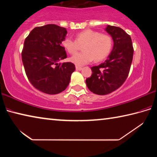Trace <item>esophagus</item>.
<instances>
[{
  "mask_svg": "<svg viewBox=\"0 0 157 157\" xmlns=\"http://www.w3.org/2000/svg\"><path fill=\"white\" fill-rule=\"evenodd\" d=\"M75 68H76L77 71H81L82 69V68L81 67V66H75Z\"/></svg>",
  "mask_w": 157,
  "mask_h": 157,
  "instance_id": "esophagus-1",
  "label": "esophagus"
}]
</instances>
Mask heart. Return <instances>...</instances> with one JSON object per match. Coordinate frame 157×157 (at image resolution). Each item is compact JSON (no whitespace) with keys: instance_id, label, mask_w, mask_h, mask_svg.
Wrapping results in <instances>:
<instances>
[{"instance_id":"obj_1","label":"heart","mask_w":157,"mask_h":157,"mask_svg":"<svg viewBox=\"0 0 157 157\" xmlns=\"http://www.w3.org/2000/svg\"><path fill=\"white\" fill-rule=\"evenodd\" d=\"M82 45V52L70 58L71 62L77 66L86 64L93 59L99 62L106 59L112 49L113 39L109 34L87 29L77 34L75 40L66 38L62 41V46L71 55L75 54Z\"/></svg>"}]
</instances>
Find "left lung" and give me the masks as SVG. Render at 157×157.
Here are the masks:
<instances>
[{
    "label": "left lung",
    "mask_w": 157,
    "mask_h": 157,
    "mask_svg": "<svg viewBox=\"0 0 157 157\" xmlns=\"http://www.w3.org/2000/svg\"><path fill=\"white\" fill-rule=\"evenodd\" d=\"M105 30L112 37L113 49L104 63L91 67L92 75L86 79L90 91L101 95L111 94L124 83L134 54L131 37L123 29L107 25Z\"/></svg>",
    "instance_id": "1"
}]
</instances>
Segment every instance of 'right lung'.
Listing matches in <instances>:
<instances>
[{
  "label": "right lung",
  "instance_id": "right-lung-1",
  "mask_svg": "<svg viewBox=\"0 0 157 157\" xmlns=\"http://www.w3.org/2000/svg\"><path fill=\"white\" fill-rule=\"evenodd\" d=\"M67 31L55 24L34 28L26 37L21 53L29 81L37 90L54 95L67 88L75 70L71 62L58 63L67 57L62 43Z\"/></svg>",
  "mask_w": 157,
  "mask_h": 157
}]
</instances>
